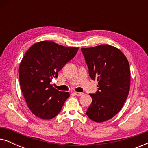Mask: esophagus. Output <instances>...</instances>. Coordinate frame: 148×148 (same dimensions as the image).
<instances>
[{
	"mask_svg": "<svg viewBox=\"0 0 148 148\" xmlns=\"http://www.w3.org/2000/svg\"><path fill=\"white\" fill-rule=\"evenodd\" d=\"M75 94L76 96H82V95H83V93H81V92H75Z\"/></svg>",
	"mask_w": 148,
	"mask_h": 148,
	"instance_id": "34e87169",
	"label": "esophagus"
}]
</instances>
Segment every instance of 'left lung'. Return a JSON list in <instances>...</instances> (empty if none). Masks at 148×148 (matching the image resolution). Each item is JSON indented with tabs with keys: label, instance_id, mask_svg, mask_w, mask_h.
I'll use <instances>...</instances> for the list:
<instances>
[{
	"label": "left lung",
	"instance_id": "8db88e82",
	"mask_svg": "<svg viewBox=\"0 0 148 148\" xmlns=\"http://www.w3.org/2000/svg\"><path fill=\"white\" fill-rule=\"evenodd\" d=\"M93 80H98V91L90 94L92 102L86 114L97 123L108 121L121 110L130 90L131 73L128 60L114 46L102 44L82 48Z\"/></svg>",
	"mask_w": 148,
	"mask_h": 148
}]
</instances>
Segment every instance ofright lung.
Returning <instances> with one entry per match:
<instances>
[{
  "label": "right lung",
  "instance_id": "add662e5",
  "mask_svg": "<svg viewBox=\"0 0 148 148\" xmlns=\"http://www.w3.org/2000/svg\"><path fill=\"white\" fill-rule=\"evenodd\" d=\"M79 48L66 47L52 41H42L30 47L19 65L20 86L26 104L38 118L55 117L69 97L50 84L52 78L74 57Z\"/></svg>",
  "mask_w": 148,
  "mask_h": 148
}]
</instances>
